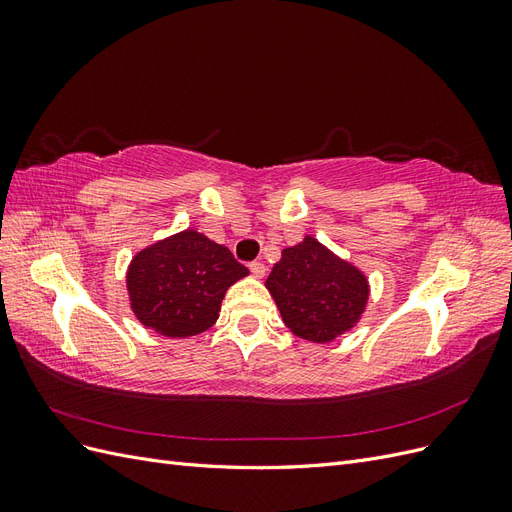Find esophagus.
I'll use <instances>...</instances> for the list:
<instances>
[{"instance_id": "esophagus-1", "label": "esophagus", "mask_w": 512, "mask_h": 512, "mask_svg": "<svg viewBox=\"0 0 512 512\" xmlns=\"http://www.w3.org/2000/svg\"><path fill=\"white\" fill-rule=\"evenodd\" d=\"M247 267H250V271H252V275H254V277H265L267 267L262 265V262H250V265H247Z\"/></svg>"}]
</instances>
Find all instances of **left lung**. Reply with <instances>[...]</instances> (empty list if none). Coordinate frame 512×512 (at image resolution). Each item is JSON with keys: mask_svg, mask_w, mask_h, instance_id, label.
<instances>
[{"mask_svg": "<svg viewBox=\"0 0 512 512\" xmlns=\"http://www.w3.org/2000/svg\"><path fill=\"white\" fill-rule=\"evenodd\" d=\"M267 288L286 327L316 344L350 331L369 297L365 275L314 237L286 247L267 277Z\"/></svg>", "mask_w": 512, "mask_h": 512, "instance_id": "left-lung-1", "label": "left lung"}]
</instances>
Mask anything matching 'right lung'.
<instances>
[{
	"instance_id": "obj_1",
	"label": "right lung",
	"mask_w": 512,
	"mask_h": 512,
	"mask_svg": "<svg viewBox=\"0 0 512 512\" xmlns=\"http://www.w3.org/2000/svg\"><path fill=\"white\" fill-rule=\"evenodd\" d=\"M247 273L228 247L183 230L132 258L126 280L132 312L164 337L198 335L218 320L226 290Z\"/></svg>"
}]
</instances>
